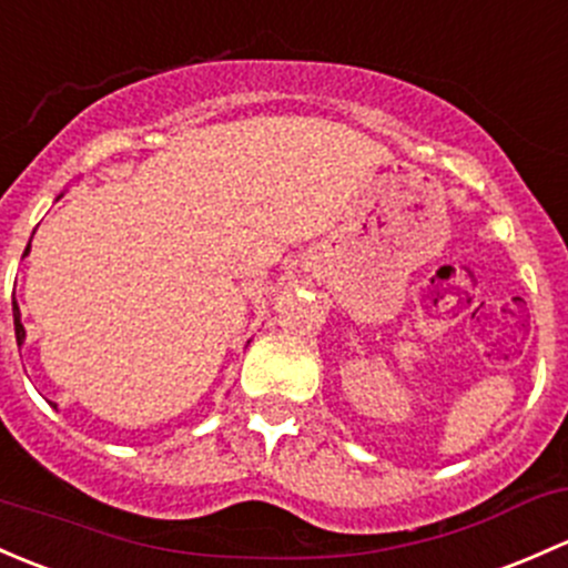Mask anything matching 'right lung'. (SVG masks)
<instances>
[{
  "mask_svg": "<svg viewBox=\"0 0 568 568\" xmlns=\"http://www.w3.org/2000/svg\"><path fill=\"white\" fill-rule=\"evenodd\" d=\"M29 253V244H27V250H23V255ZM13 324H16V339H18V345L23 343V337H27V332H23V326H21V313H18V304L13 302Z\"/></svg>",
  "mask_w": 568,
  "mask_h": 568,
  "instance_id": "add662e5",
  "label": "right lung"
}]
</instances>
